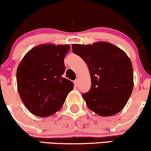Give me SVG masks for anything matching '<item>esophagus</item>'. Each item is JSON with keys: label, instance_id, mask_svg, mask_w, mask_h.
<instances>
[{"label": "esophagus", "instance_id": "esophagus-1", "mask_svg": "<svg viewBox=\"0 0 151 151\" xmlns=\"http://www.w3.org/2000/svg\"><path fill=\"white\" fill-rule=\"evenodd\" d=\"M74 84H75L76 86H78V79H76V80L74 81Z\"/></svg>", "mask_w": 151, "mask_h": 151}]
</instances>
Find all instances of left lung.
<instances>
[{
    "instance_id": "left-lung-1",
    "label": "left lung",
    "mask_w": 151,
    "mask_h": 151,
    "mask_svg": "<svg viewBox=\"0 0 151 151\" xmlns=\"http://www.w3.org/2000/svg\"><path fill=\"white\" fill-rule=\"evenodd\" d=\"M72 49L88 65L91 87L82 96L99 116H110L124 107L133 89V69L129 57L107 42L73 44Z\"/></svg>"
}]
</instances>
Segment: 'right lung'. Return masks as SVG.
<instances>
[{
	"instance_id": "right-lung-1",
	"label": "right lung",
	"mask_w": 151,
	"mask_h": 151,
	"mask_svg": "<svg viewBox=\"0 0 151 151\" xmlns=\"http://www.w3.org/2000/svg\"><path fill=\"white\" fill-rule=\"evenodd\" d=\"M68 45H40L30 50L18 66L17 87L32 114L47 117L62 108L73 83L62 77Z\"/></svg>"
}]
</instances>
